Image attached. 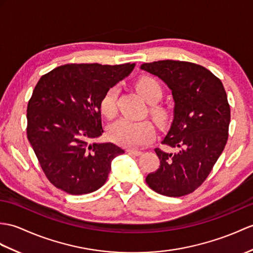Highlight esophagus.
Segmentation results:
<instances>
[{"label": "esophagus", "instance_id": "esophagus-1", "mask_svg": "<svg viewBox=\"0 0 253 253\" xmlns=\"http://www.w3.org/2000/svg\"><path fill=\"white\" fill-rule=\"evenodd\" d=\"M127 152L129 154H132V155H136V156H139V155H141L142 154V152L141 151H139V150H127Z\"/></svg>", "mask_w": 253, "mask_h": 253}]
</instances>
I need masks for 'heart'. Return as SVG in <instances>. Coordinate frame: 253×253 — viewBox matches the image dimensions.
<instances>
[{
    "instance_id": "b5f03b06",
    "label": "heart",
    "mask_w": 253,
    "mask_h": 253,
    "mask_svg": "<svg viewBox=\"0 0 253 253\" xmlns=\"http://www.w3.org/2000/svg\"><path fill=\"white\" fill-rule=\"evenodd\" d=\"M136 88L146 102L151 103L150 113L160 123H165L169 112L163 105L155 104L163 97V87L153 76L143 75L138 79ZM117 86H111L100 100V112L107 119H113L116 114ZM108 136L113 142L124 146L145 145L155 137V129L149 121H131L121 119L109 128Z\"/></svg>"
}]
</instances>
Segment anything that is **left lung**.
<instances>
[{
	"label": "left lung",
	"mask_w": 253,
	"mask_h": 253,
	"mask_svg": "<svg viewBox=\"0 0 253 253\" xmlns=\"http://www.w3.org/2000/svg\"><path fill=\"white\" fill-rule=\"evenodd\" d=\"M140 68L165 82L174 100L173 122L162 144L175 152L156 148L161 165L145 181L162 195H187L207 179L227 142L231 109L225 89L220 79L196 63L160 60Z\"/></svg>",
	"instance_id": "8db88e82"
}]
</instances>
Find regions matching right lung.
Instances as JSON below:
<instances>
[{
  "label": "right lung",
  "instance_id": "obj_1",
  "mask_svg": "<svg viewBox=\"0 0 253 253\" xmlns=\"http://www.w3.org/2000/svg\"><path fill=\"white\" fill-rule=\"evenodd\" d=\"M134 63L63 64L38 82L27 108V137L52 185L72 195L100 189L124 150L91 143L103 132L100 100Z\"/></svg>",
  "mask_w": 253,
  "mask_h": 253
}]
</instances>
